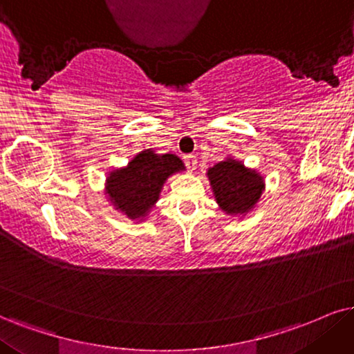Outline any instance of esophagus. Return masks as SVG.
Returning a JSON list of instances; mask_svg holds the SVG:
<instances>
[{"instance_id": "esophagus-1", "label": "esophagus", "mask_w": 354, "mask_h": 354, "mask_svg": "<svg viewBox=\"0 0 354 354\" xmlns=\"http://www.w3.org/2000/svg\"><path fill=\"white\" fill-rule=\"evenodd\" d=\"M184 162H185L187 169H189V170L197 169V157H195V156H185Z\"/></svg>"}]
</instances>
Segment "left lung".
I'll list each match as a JSON object with an SVG mask.
<instances>
[{
	"instance_id": "1",
	"label": "left lung",
	"mask_w": 354,
	"mask_h": 354,
	"mask_svg": "<svg viewBox=\"0 0 354 354\" xmlns=\"http://www.w3.org/2000/svg\"><path fill=\"white\" fill-rule=\"evenodd\" d=\"M207 177L218 207L231 216L250 213L266 189L264 177L234 157H226L208 169Z\"/></svg>"
}]
</instances>
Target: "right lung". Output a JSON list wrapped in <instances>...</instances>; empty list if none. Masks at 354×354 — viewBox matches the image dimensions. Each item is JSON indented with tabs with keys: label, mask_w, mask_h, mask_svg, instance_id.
Wrapping results in <instances>:
<instances>
[{
	"label": "right lung",
	"mask_w": 354,
	"mask_h": 354,
	"mask_svg": "<svg viewBox=\"0 0 354 354\" xmlns=\"http://www.w3.org/2000/svg\"><path fill=\"white\" fill-rule=\"evenodd\" d=\"M185 170L176 154H156L144 149L128 165L113 169L104 182V194L115 210L133 221H142L160 197L165 180Z\"/></svg>",
	"instance_id": "add662e5"
}]
</instances>
